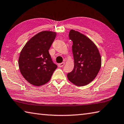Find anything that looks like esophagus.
Returning <instances> with one entry per match:
<instances>
[{"label": "esophagus", "mask_w": 124, "mask_h": 124, "mask_svg": "<svg viewBox=\"0 0 124 124\" xmlns=\"http://www.w3.org/2000/svg\"><path fill=\"white\" fill-rule=\"evenodd\" d=\"M64 62H62V63H59L58 64V67H62L63 66H64Z\"/></svg>", "instance_id": "1"}]
</instances>
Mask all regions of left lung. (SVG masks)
<instances>
[{"mask_svg": "<svg viewBox=\"0 0 124 124\" xmlns=\"http://www.w3.org/2000/svg\"><path fill=\"white\" fill-rule=\"evenodd\" d=\"M74 69L68 73L69 80L79 86L86 85L95 79L101 67V56L97 47L84 34L71 29Z\"/></svg>", "mask_w": 124, "mask_h": 124, "instance_id": "left-lung-1", "label": "left lung"}]
</instances>
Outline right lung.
Returning a JSON list of instances; mask_svg holds the SVG:
<instances>
[{"label":"right lung","mask_w":124,"mask_h":124,"mask_svg":"<svg viewBox=\"0 0 124 124\" xmlns=\"http://www.w3.org/2000/svg\"><path fill=\"white\" fill-rule=\"evenodd\" d=\"M56 33L42 31L27 41L18 58L20 72L31 84L41 86L49 82L57 65L52 62L49 50Z\"/></svg>","instance_id":"1"}]
</instances>
